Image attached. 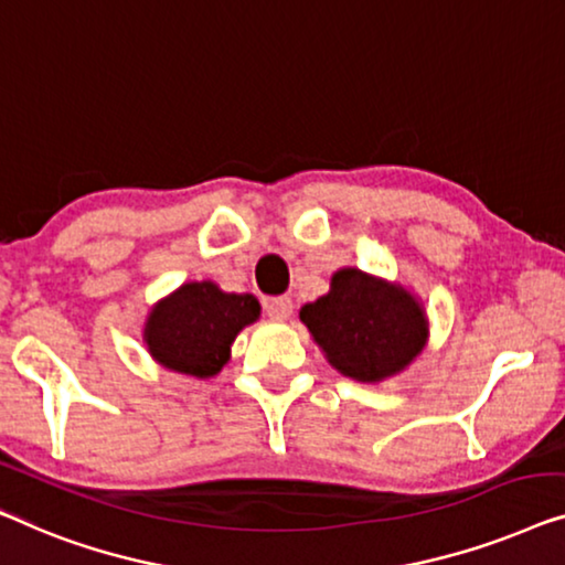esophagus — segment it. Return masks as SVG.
I'll return each instance as SVG.
<instances>
[{"label": "esophagus", "instance_id": "obj_1", "mask_svg": "<svg viewBox=\"0 0 565 565\" xmlns=\"http://www.w3.org/2000/svg\"><path fill=\"white\" fill-rule=\"evenodd\" d=\"M291 312H294V305H291L289 297H274V299L266 301V315L276 322L289 320Z\"/></svg>", "mask_w": 565, "mask_h": 565}]
</instances>
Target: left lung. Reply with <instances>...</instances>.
<instances>
[{
	"label": "left lung",
	"mask_w": 565,
	"mask_h": 565,
	"mask_svg": "<svg viewBox=\"0 0 565 565\" xmlns=\"http://www.w3.org/2000/svg\"><path fill=\"white\" fill-rule=\"evenodd\" d=\"M299 320L332 369L361 384L399 376L430 335L425 305L415 294L355 266L338 268L330 291L307 301Z\"/></svg>",
	"instance_id": "8db88e82"
}]
</instances>
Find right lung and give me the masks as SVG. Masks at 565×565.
Wrapping results in <instances>:
<instances>
[{
  "mask_svg": "<svg viewBox=\"0 0 565 565\" xmlns=\"http://www.w3.org/2000/svg\"><path fill=\"white\" fill-rule=\"evenodd\" d=\"M258 317L253 294L222 291L214 281H186L150 307L142 343L163 369L212 379L230 361L241 330Z\"/></svg>",
  "mask_w": 565,
  "mask_h": 565,
  "instance_id": "add662e5",
  "label": "right lung"
}]
</instances>
